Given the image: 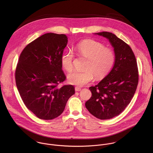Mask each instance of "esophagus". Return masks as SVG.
<instances>
[{
    "label": "esophagus",
    "instance_id": "34e87169",
    "mask_svg": "<svg viewBox=\"0 0 153 153\" xmlns=\"http://www.w3.org/2000/svg\"><path fill=\"white\" fill-rule=\"evenodd\" d=\"M75 91H80L81 90V88L78 87H76L75 88Z\"/></svg>",
    "mask_w": 153,
    "mask_h": 153
}]
</instances>
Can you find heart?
Masks as SVG:
<instances>
[{"label":"heart","instance_id":"heart-1","mask_svg":"<svg viewBox=\"0 0 153 153\" xmlns=\"http://www.w3.org/2000/svg\"><path fill=\"white\" fill-rule=\"evenodd\" d=\"M75 49L78 54L86 58L88 62L85 67L87 71H75L68 75V82L72 85L84 86L93 80L94 75L97 79H102L114 65L115 59L114 51L100 42L92 39L84 40L77 44ZM74 60L73 51L66 49L61 56V64L67 72L73 70Z\"/></svg>","mask_w":153,"mask_h":153}]
</instances>
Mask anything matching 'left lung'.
I'll return each instance as SVG.
<instances>
[{
    "instance_id": "1",
    "label": "left lung",
    "mask_w": 153,
    "mask_h": 153,
    "mask_svg": "<svg viewBox=\"0 0 153 153\" xmlns=\"http://www.w3.org/2000/svg\"><path fill=\"white\" fill-rule=\"evenodd\" d=\"M97 34L107 38L114 47L115 64L98 85L89 87L92 96L85 107L96 118L108 120L118 115L130 103L138 83V70L135 55L128 44L111 32Z\"/></svg>"
}]
</instances>
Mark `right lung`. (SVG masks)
I'll return each mask as SVG.
<instances>
[{"label": "right lung", "instance_id": "1", "mask_svg": "<svg viewBox=\"0 0 153 153\" xmlns=\"http://www.w3.org/2000/svg\"><path fill=\"white\" fill-rule=\"evenodd\" d=\"M68 43L64 34L45 33L22 51L15 70V81L22 101L38 118L52 120L64 111L75 94L72 85L59 87L66 78L61 56Z\"/></svg>", "mask_w": 153, "mask_h": 153}]
</instances>
